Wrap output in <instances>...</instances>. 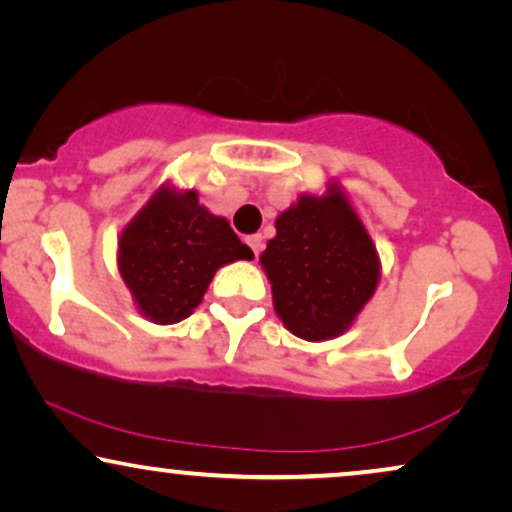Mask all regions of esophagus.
I'll list each match as a JSON object with an SVG mask.
<instances>
[{"mask_svg": "<svg viewBox=\"0 0 512 512\" xmlns=\"http://www.w3.org/2000/svg\"><path fill=\"white\" fill-rule=\"evenodd\" d=\"M247 244L251 247V251H254V254L258 256V254H261V249H263V237L261 235H249Z\"/></svg>", "mask_w": 512, "mask_h": 512, "instance_id": "34e87169", "label": "esophagus"}]
</instances>
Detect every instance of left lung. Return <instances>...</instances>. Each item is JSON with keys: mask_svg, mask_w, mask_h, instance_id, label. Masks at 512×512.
<instances>
[{"mask_svg": "<svg viewBox=\"0 0 512 512\" xmlns=\"http://www.w3.org/2000/svg\"><path fill=\"white\" fill-rule=\"evenodd\" d=\"M275 228L261 265L286 331L307 342L347 333L375 296L382 263L345 188L328 181L324 193H300Z\"/></svg>", "mask_w": 512, "mask_h": 512, "instance_id": "obj_1", "label": "left lung"}]
</instances>
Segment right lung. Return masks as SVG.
<instances>
[{"mask_svg": "<svg viewBox=\"0 0 512 512\" xmlns=\"http://www.w3.org/2000/svg\"><path fill=\"white\" fill-rule=\"evenodd\" d=\"M223 216L200 205L193 188L163 184L118 235L116 263L144 319L170 326L191 317L216 270L251 261Z\"/></svg>", "mask_w": 512, "mask_h": 512, "instance_id": "add662e5", "label": "right lung"}]
</instances>
